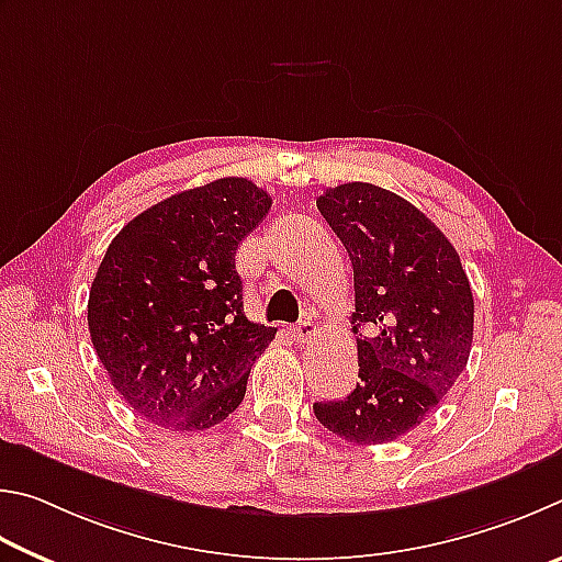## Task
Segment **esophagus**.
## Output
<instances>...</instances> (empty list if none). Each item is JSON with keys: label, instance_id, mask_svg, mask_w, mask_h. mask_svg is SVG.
<instances>
[{"label": "esophagus", "instance_id": "34e87169", "mask_svg": "<svg viewBox=\"0 0 562 562\" xmlns=\"http://www.w3.org/2000/svg\"><path fill=\"white\" fill-rule=\"evenodd\" d=\"M318 333V328H316V323L313 321H301L296 328H293V338H296L299 342H306V340H311L313 336H316Z\"/></svg>", "mask_w": 562, "mask_h": 562}]
</instances>
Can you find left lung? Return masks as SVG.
Masks as SVG:
<instances>
[{
  "label": "left lung",
  "instance_id": "left-lung-1",
  "mask_svg": "<svg viewBox=\"0 0 562 562\" xmlns=\"http://www.w3.org/2000/svg\"><path fill=\"white\" fill-rule=\"evenodd\" d=\"M316 204L352 261L360 382L313 412L340 439L385 445L415 429L464 372L474 296L454 246L400 194L348 182Z\"/></svg>",
  "mask_w": 562,
  "mask_h": 562
}]
</instances>
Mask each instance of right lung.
Listing matches in <instances>:
<instances>
[{
  "label": "right lung",
  "mask_w": 562,
  "mask_h": 562,
  "mask_svg": "<svg viewBox=\"0 0 562 562\" xmlns=\"http://www.w3.org/2000/svg\"><path fill=\"white\" fill-rule=\"evenodd\" d=\"M271 194L244 177L177 192L127 222L88 296L98 360L133 412L170 431H202L241 405L276 328L244 316L236 246Z\"/></svg>",
  "instance_id": "add662e5"
}]
</instances>
